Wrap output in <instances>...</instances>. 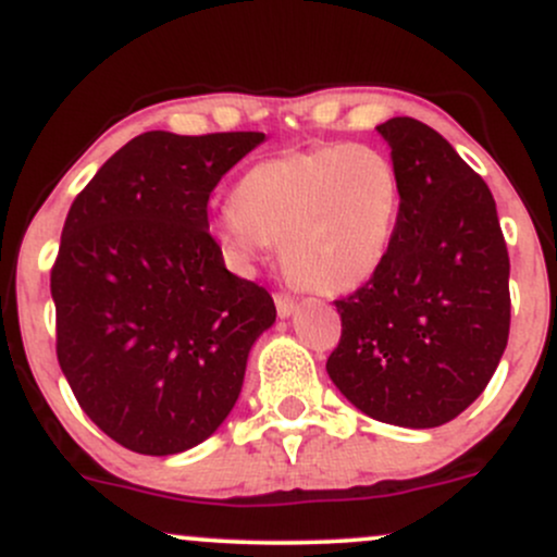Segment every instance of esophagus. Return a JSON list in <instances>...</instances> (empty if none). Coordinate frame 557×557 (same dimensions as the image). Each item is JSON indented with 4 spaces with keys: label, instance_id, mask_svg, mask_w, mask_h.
<instances>
[{
    "label": "esophagus",
    "instance_id": "esophagus-1",
    "mask_svg": "<svg viewBox=\"0 0 557 557\" xmlns=\"http://www.w3.org/2000/svg\"><path fill=\"white\" fill-rule=\"evenodd\" d=\"M273 302H276V312L281 318H289L292 312L297 310V299L292 295H286V292H278V295L273 297Z\"/></svg>",
    "mask_w": 557,
    "mask_h": 557
}]
</instances>
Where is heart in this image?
Returning a JSON list of instances; mask_svg holds the SVG:
<instances>
[{
    "label": "heart",
    "mask_w": 557,
    "mask_h": 557,
    "mask_svg": "<svg viewBox=\"0 0 557 557\" xmlns=\"http://www.w3.org/2000/svg\"><path fill=\"white\" fill-rule=\"evenodd\" d=\"M397 168L362 144H323L260 160L212 231L239 262L281 245L284 271L321 295L358 289L389 252L399 215Z\"/></svg>",
    "instance_id": "1"
}]
</instances>
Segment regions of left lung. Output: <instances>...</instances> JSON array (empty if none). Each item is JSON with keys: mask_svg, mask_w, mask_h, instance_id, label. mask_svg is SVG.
<instances>
[{"mask_svg": "<svg viewBox=\"0 0 557 557\" xmlns=\"http://www.w3.org/2000/svg\"><path fill=\"white\" fill-rule=\"evenodd\" d=\"M379 134L403 189L397 226L379 271L334 302L326 371L366 416L434 429L486 389L508 345V247L490 186L447 139L413 117Z\"/></svg>", "mask_w": 557, "mask_h": 557, "instance_id": "1", "label": "left lung"}]
</instances>
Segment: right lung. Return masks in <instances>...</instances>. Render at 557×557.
I'll list each match as a JSON object with an SVG mask.
<instances>
[{
    "label": "right lung",
    "mask_w": 557,
    "mask_h": 557,
    "mask_svg": "<svg viewBox=\"0 0 557 557\" xmlns=\"http://www.w3.org/2000/svg\"><path fill=\"white\" fill-rule=\"evenodd\" d=\"M260 131H147L73 199L52 265L58 360L117 445L176 455L226 421L273 297L212 239L208 202Z\"/></svg>",
    "instance_id": "right-lung-1"
}]
</instances>
